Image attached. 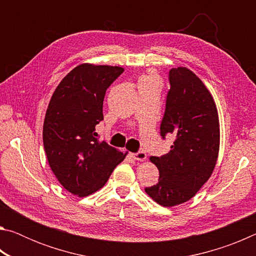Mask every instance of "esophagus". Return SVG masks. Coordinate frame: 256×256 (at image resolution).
Returning <instances> with one entry per match:
<instances>
[{"label":"esophagus","mask_w":256,"mask_h":256,"mask_svg":"<svg viewBox=\"0 0 256 256\" xmlns=\"http://www.w3.org/2000/svg\"><path fill=\"white\" fill-rule=\"evenodd\" d=\"M132 158L134 160H138V162H144L146 159V154L144 151H138L136 154H132Z\"/></svg>","instance_id":"34e87169"}]
</instances>
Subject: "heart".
I'll return each mask as SVG.
<instances>
[{
    "mask_svg": "<svg viewBox=\"0 0 256 256\" xmlns=\"http://www.w3.org/2000/svg\"><path fill=\"white\" fill-rule=\"evenodd\" d=\"M149 78H150V76H146V79H149Z\"/></svg>",
    "mask_w": 256,
    "mask_h": 256,
    "instance_id": "1",
    "label": "heart"
}]
</instances>
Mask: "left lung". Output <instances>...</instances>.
<instances>
[{
    "instance_id": "left-lung-1",
    "label": "left lung",
    "mask_w": 256,
    "mask_h": 256,
    "mask_svg": "<svg viewBox=\"0 0 256 256\" xmlns=\"http://www.w3.org/2000/svg\"><path fill=\"white\" fill-rule=\"evenodd\" d=\"M170 88L160 134L174 136L170 152L151 157L159 170L158 183L146 188L160 206H175L196 196L214 170L220 130L216 104L203 82L186 68L168 72Z\"/></svg>"
}]
</instances>
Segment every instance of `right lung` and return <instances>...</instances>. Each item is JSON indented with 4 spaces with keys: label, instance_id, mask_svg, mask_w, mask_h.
I'll return each mask as SVG.
<instances>
[{
    "label": "right lung",
    "instance_id": "right-lung-1",
    "mask_svg": "<svg viewBox=\"0 0 256 256\" xmlns=\"http://www.w3.org/2000/svg\"><path fill=\"white\" fill-rule=\"evenodd\" d=\"M120 66L81 64L60 82L46 110L42 141L50 170L68 192L86 196L102 188L125 156L99 141L108 86Z\"/></svg>",
    "mask_w": 256,
    "mask_h": 256
}]
</instances>
